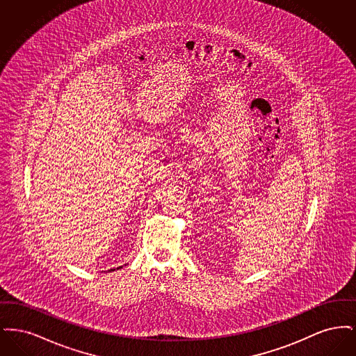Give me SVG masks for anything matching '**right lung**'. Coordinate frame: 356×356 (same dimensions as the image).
Wrapping results in <instances>:
<instances>
[{
    "instance_id": "add662e5",
    "label": "right lung",
    "mask_w": 356,
    "mask_h": 356,
    "mask_svg": "<svg viewBox=\"0 0 356 356\" xmlns=\"http://www.w3.org/2000/svg\"><path fill=\"white\" fill-rule=\"evenodd\" d=\"M125 266H127V264H125ZM120 268H122V266H121V267H118V270H120ZM115 270H116V268H112V270H109L108 272L115 271Z\"/></svg>"
}]
</instances>
